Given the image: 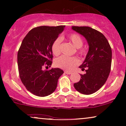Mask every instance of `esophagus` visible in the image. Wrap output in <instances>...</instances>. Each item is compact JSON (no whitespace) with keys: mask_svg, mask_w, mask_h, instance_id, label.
Segmentation results:
<instances>
[{"mask_svg":"<svg viewBox=\"0 0 126 126\" xmlns=\"http://www.w3.org/2000/svg\"><path fill=\"white\" fill-rule=\"evenodd\" d=\"M65 73L67 74V75H70V74L72 73V72H69V71H65Z\"/></svg>","mask_w":126,"mask_h":126,"instance_id":"1","label":"esophagus"}]
</instances>
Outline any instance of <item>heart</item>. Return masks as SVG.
I'll list each match as a JSON object with an SVG mask.
<instances>
[{"label": "heart", "instance_id": "obj_1", "mask_svg": "<svg viewBox=\"0 0 126 126\" xmlns=\"http://www.w3.org/2000/svg\"><path fill=\"white\" fill-rule=\"evenodd\" d=\"M68 38L76 48L77 49V52L81 56L85 54V49L81 47L83 45V40L78 34L72 33L68 36ZM61 38H57L55 39L51 45V51L55 56H58L61 53ZM80 61L78 58L76 57H69L66 56H62L57 58L55 61V65L58 68L63 69L70 70L73 69L74 67L79 64Z\"/></svg>", "mask_w": 126, "mask_h": 126}]
</instances>
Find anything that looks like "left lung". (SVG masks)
Here are the masks:
<instances>
[{
	"label": "left lung",
	"mask_w": 126,
	"mask_h": 126,
	"mask_svg": "<svg viewBox=\"0 0 126 126\" xmlns=\"http://www.w3.org/2000/svg\"><path fill=\"white\" fill-rule=\"evenodd\" d=\"M73 30L87 39L89 50L84 63L80 66L86 73L80 75L78 82L74 84L75 89L84 94L97 91L105 84L111 71L112 50L105 36L99 31L87 26H72Z\"/></svg>",
	"instance_id": "left-lung-1"
}]
</instances>
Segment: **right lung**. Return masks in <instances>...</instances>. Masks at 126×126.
<instances>
[{
	"instance_id": "add662e5",
	"label": "right lung",
	"mask_w": 126,
	"mask_h": 126,
	"mask_svg": "<svg viewBox=\"0 0 126 126\" xmlns=\"http://www.w3.org/2000/svg\"><path fill=\"white\" fill-rule=\"evenodd\" d=\"M65 27H35L22 41L17 57L19 75L27 90L36 96L44 97L52 94L58 79L63 73L60 68L44 70V68L51 65V45Z\"/></svg>"
}]
</instances>
